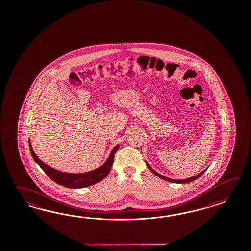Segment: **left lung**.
I'll list each match as a JSON object with an SVG mask.
<instances>
[{"label":"left lung","instance_id":"1","mask_svg":"<svg viewBox=\"0 0 251 251\" xmlns=\"http://www.w3.org/2000/svg\"><path fill=\"white\" fill-rule=\"evenodd\" d=\"M146 165H147V167L148 168L152 171V173L154 174V175L157 176H159L160 178H162V179H164V180H167L168 182H172V183H178V184H184V183H189L191 182V181H193V180H196L197 178H199L202 175L204 172H205L207 169H204L202 172H201L200 174H198V175L194 176H191L190 178H187V179H182V180H178V179H171V178H168V177H166V176H164L160 175L158 174L157 172H155L153 169H152V167H150L147 163H146Z\"/></svg>","mask_w":251,"mask_h":251}]
</instances>
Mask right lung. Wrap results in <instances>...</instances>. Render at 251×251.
<instances>
[{"label":"right lung","instance_id":"add662e5","mask_svg":"<svg viewBox=\"0 0 251 251\" xmlns=\"http://www.w3.org/2000/svg\"><path fill=\"white\" fill-rule=\"evenodd\" d=\"M119 147H120V145L115 146L103 166H101L99 168L90 171V172L81 173V174H71V173L61 172L59 170H56L52 167L46 165L45 163H43L37 156V154L35 153L32 146H31L30 142H29L31 154L35 160V162L38 163V166L43 169V171L47 175L49 176V177L51 180H53L54 182L63 186V187L70 188V189H82L85 187H89V186H92L96 183L101 181L102 179H104L106 176L108 175V173L111 169L113 161H114L115 153L119 149Z\"/></svg>","mask_w":251,"mask_h":251}]
</instances>
